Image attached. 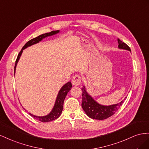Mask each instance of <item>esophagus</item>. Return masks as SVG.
<instances>
[{
    "instance_id": "obj_1",
    "label": "esophagus",
    "mask_w": 149,
    "mask_h": 149,
    "mask_svg": "<svg viewBox=\"0 0 149 149\" xmlns=\"http://www.w3.org/2000/svg\"><path fill=\"white\" fill-rule=\"evenodd\" d=\"M81 77L79 75H76L74 77L72 78V83L75 86H78L81 83Z\"/></svg>"
}]
</instances>
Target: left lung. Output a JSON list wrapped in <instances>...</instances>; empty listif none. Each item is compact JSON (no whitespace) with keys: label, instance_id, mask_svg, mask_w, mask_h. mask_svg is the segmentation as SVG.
Masks as SVG:
<instances>
[{"label":"left lung","instance_id":"1","mask_svg":"<svg viewBox=\"0 0 149 149\" xmlns=\"http://www.w3.org/2000/svg\"><path fill=\"white\" fill-rule=\"evenodd\" d=\"M118 43V48L127 50H130L129 47L120 39H117ZM82 107L83 110L90 118L97 120H104L107 118L116 113L119 109L120 106L124 103V100L120 103L111 105H102L93 99L87 93L86 87L84 86L82 88ZM125 100V99H124Z\"/></svg>","mask_w":149,"mask_h":149}]
</instances>
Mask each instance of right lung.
Returning a JSON list of instances; mask_svg holds the SVG:
<instances>
[{"mask_svg": "<svg viewBox=\"0 0 149 149\" xmlns=\"http://www.w3.org/2000/svg\"><path fill=\"white\" fill-rule=\"evenodd\" d=\"M59 32H60L59 31H53L49 32V33H44V34H42L39 36H38L36 38H33V39L28 41L27 43L24 45L22 50H20V52L18 54L17 58L16 61H15V65L14 67V74L15 72L17 64V62L19 60V58L21 56V54H22L24 49H26L29 46H31L33 44L39 43V42H40L42 39H44V38L56 34V33H58ZM72 87V84L70 82L66 83L64 86H62V87L61 88V90L59 91V92L58 93L56 102H55V105L52 110V111H51L48 115H47V116H45L40 117V116H36L31 113H29L30 116H31L33 118H34L35 119H37V120L41 121L42 122H50V121H52V120L57 119V118L60 117V116L61 115L62 111L63 110V102H64V100H65V97L67 94V93L70 91Z\"/></svg>", "mask_w": 149, "mask_h": 149, "instance_id": "1", "label": "right lung"}]
</instances>
